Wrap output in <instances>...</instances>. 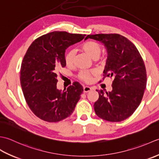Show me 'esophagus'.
Returning a JSON list of instances; mask_svg holds the SVG:
<instances>
[{"mask_svg": "<svg viewBox=\"0 0 159 159\" xmlns=\"http://www.w3.org/2000/svg\"><path fill=\"white\" fill-rule=\"evenodd\" d=\"M92 90V88H91V87H90V86H86L84 87V93H88V92L90 91V90Z\"/></svg>", "mask_w": 159, "mask_h": 159, "instance_id": "1", "label": "esophagus"}]
</instances>
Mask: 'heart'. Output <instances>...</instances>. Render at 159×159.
Masks as SVG:
<instances>
[{
  "mask_svg": "<svg viewBox=\"0 0 159 159\" xmlns=\"http://www.w3.org/2000/svg\"><path fill=\"white\" fill-rule=\"evenodd\" d=\"M83 50L89 55L90 57H95L99 56L101 52V48L99 44L95 42L88 41L84 43L82 46ZM74 51L70 50L65 55V62L67 66H71L73 63L74 59ZM80 77L85 82H90L91 80V74L88 71H82L80 74Z\"/></svg>",
  "mask_w": 159,
  "mask_h": 159,
  "instance_id": "1",
  "label": "heart"
}]
</instances>
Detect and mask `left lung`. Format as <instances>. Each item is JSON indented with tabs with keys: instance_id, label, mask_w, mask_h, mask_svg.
<instances>
[{
	"instance_id": "8db88e82",
	"label": "left lung",
	"mask_w": 159,
	"mask_h": 159,
	"mask_svg": "<svg viewBox=\"0 0 159 159\" xmlns=\"http://www.w3.org/2000/svg\"><path fill=\"white\" fill-rule=\"evenodd\" d=\"M106 48L105 77H113L111 92L98 90L99 99L94 103L96 115L111 122L124 121L138 108L146 87L144 61L134 44L119 34L88 35Z\"/></svg>"
}]
</instances>
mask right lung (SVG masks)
<instances>
[{
	"mask_svg": "<svg viewBox=\"0 0 159 159\" xmlns=\"http://www.w3.org/2000/svg\"><path fill=\"white\" fill-rule=\"evenodd\" d=\"M86 35L53 31L35 40L22 61L20 84L23 95L34 114L42 120L57 122L69 116L83 92L75 82L66 90L57 89V71L66 66V48L82 40Z\"/></svg>",
	"mask_w": 159,
	"mask_h": 159,
	"instance_id": "right-lung-1",
	"label": "right lung"
}]
</instances>
